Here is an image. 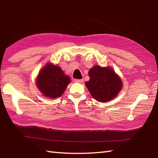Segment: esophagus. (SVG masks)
Masks as SVG:
<instances>
[{"label": "esophagus", "instance_id": "obj_1", "mask_svg": "<svg viewBox=\"0 0 158 158\" xmlns=\"http://www.w3.org/2000/svg\"><path fill=\"white\" fill-rule=\"evenodd\" d=\"M74 81L77 82V83H83L84 82V79H74Z\"/></svg>", "mask_w": 158, "mask_h": 158}]
</instances>
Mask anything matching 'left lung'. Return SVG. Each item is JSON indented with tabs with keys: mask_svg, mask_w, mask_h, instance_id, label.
Instances as JSON below:
<instances>
[{
	"mask_svg": "<svg viewBox=\"0 0 158 158\" xmlns=\"http://www.w3.org/2000/svg\"><path fill=\"white\" fill-rule=\"evenodd\" d=\"M90 80L85 85L93 98L101 102L111 100L122 87V82L110 68L95 65L89 71Z\"/></svg>",
	"mask_w": 158,
	"mask_h": 158,
	"instance_id": "8db88e82",
	"label": "left lung"
}]
</instances>
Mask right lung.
Returning a JSON list of instances; mask_svg holds the SVG:
<instances>
[{
	"instance_id": "add662e5",
	"label": "right lung",
	"mask_w": 158,
	"mask_h": 158,
	"mask_svg": "<svg viewBox=\"0 0 158 158\" xmlns=\"http://www.w3.org/2000/svg\"><path fill=\"white\" fill-rule=\"evenodd\" d=\"M70 82L59 66L48 64L39 74L37 87L45 97L54 99L61 97Z\"/></svg>"
}]
</instances>
